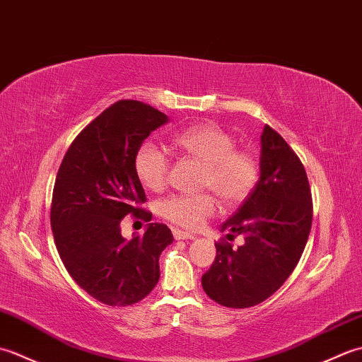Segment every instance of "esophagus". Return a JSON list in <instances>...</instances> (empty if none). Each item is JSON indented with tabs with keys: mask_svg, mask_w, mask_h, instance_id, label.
Instances as JSON below:
<instances>
[{
	"mask_svg": "<svg viewBox=\"0 0 362 362\" xmlns=\"http://www.w3.org/2000/svg\"><path fill=\"white\" fill-rule=\"evenodd\" d=\"M173 235H174L175 240H196V235L183 232V230H179V228H174Z\"/></svg>",
	"mask_w": 362,
	"mask_h": 362,
	"instance_id": "obj_1",
	"label": "esophagus"
}]
</instances>
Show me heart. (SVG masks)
Wrapping results in <instances>:
<instances>
[{"label":"heart","instance_id":"obj_1","mask_svg":"<svg viewBox=\"0 0 362 362\" xmlns=\"http://www.w3.org/2000/svg\"><path fill=\"white\" fill-rule=\"evenodd\" d=\"M173 148L204 165L201 188L211 189L224 205H238L259 179V161L253 152L236 149L235 136L216 124H197L173 136ZM134 169L144 188L158 191L169 174V158L156 144L138 149ZM158 213L173 224L196 230L214 213L210 194H171L158 204Z\"/></svg>","mask_w":362,"mask_h":362}]
</instances>
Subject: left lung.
Here are the masks:
<instances>
[{"label":"left lung","mask_w":362,"mask_h":362,"mask_svg":"<svg viewBox=\"0 0 362 362\" xmlns=\"http://www.w3.org/2000/svg\"><path fill=\"white\" fill-rule=\"evenodd\" d=\"M313 202L308 177L291 146L267 124L261 134L259 179L249 197L221 226L233 247L216 243V258L202 288L227 308H250L271 297L294 271L308 241Z\"/></svg>","instance_id":"obj_1"}]
</instances>
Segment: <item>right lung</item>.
<instances>
[{"label": "right lung", "instance_id": "add662e5", "mask_svg": "<svg viewBox=\"0 0 362 362\" xmlns=\"http://www.w3.org/2000/svg\"><path fill=\"white\" fill-rule=\"evenodd\" d=\"M169 118L153 107L122 99L74 138L52 191L51 228L68 274L91 297L110 306L140 302L160 279L158 258L174 241L152 222L143 236L126 240L127 214L151 221L140 209L146 194L134 160L152 130Z\"/></svg>", "mask_w": 362, "mask_h": 362}]
</instances>
